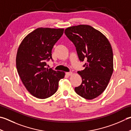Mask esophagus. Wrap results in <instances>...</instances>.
Wrapping results in <instances>:
<instances>
[{
    "label": "esophagus",
    "mask_w": 131,
    "mask_h": 131,
    "mask_svg": "<svg viewBox=\"0 0 131 131\" xmlns=\"http://www.w3.org/2000/svg\"><path fill=\"white\" fill-rule=\"evenodd\" d=\"M72 74H73V73L71 72V71H70V72H66V74L67 75H68V76H70V75H72Z\"/></svg>",
    "instance_id": "esophagus-1"
}]
</instances>
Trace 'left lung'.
I'll return each instance as SVG.
<instances>
[{
  "mask_svg": "<svg viewBox=\"0 0 131 131\" xmlns=\"http://www.w3.org/2000/svg\"><path fill=\"white\" fill-rule=\"evenodd\" d=\"M65 33L75 45L79 60H87L85 69L78 71L82 81L75 88V93L86 99L95 98L106 89L113 73L111 45L103 34L90 25L69 27Z\"/></svg>",
  "mask_w": 131,
  "mask_h": 131,
  "instance_id": "8db88e82",
  "label": "left lung"
}]
</instances>
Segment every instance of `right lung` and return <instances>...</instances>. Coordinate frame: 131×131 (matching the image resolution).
Masks as SVG:
<instances>
[{"instance_id":"1","label":"right lung","mask_w":131,"mask_h":131,"mask_svg":"<svg viewBox=\"0 0 131 131\" xmlns=\"http://www.w3.org/2000/svg\"><path fill=\"white\" fill-rule=\"evenodd\" d=\"M63 29L38 28L28 34L18 48L16 62L17 73L25 88L39 99L51 96L57 91L65 72L47 68L52 59L53 46L63 33Z\"/></svg>"}]
</instances>
